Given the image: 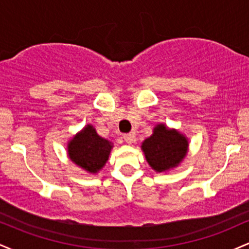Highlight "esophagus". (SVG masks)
Returning a JSON list of instances; mask_svg holds the SVG:
<instances>
[{"instance_id": "34e87169", "label": "esophagus", "mask_w": 249, "mask_h": 249, "mask_svg": "<svg viewBox=\"0 0 249 249\" xmlns=\"http://www.w3.org/2000/svg\"><path fill=\"white\" fill-rule=\"evenodd\" d=\"M123 138H124V141L127 142V144H132L134 142V134L133 133H128V134H124L123 136Z\"/></svg>"}]
</instances>
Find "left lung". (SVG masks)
<instances>
[{"label":"left lung","mask_w":249,"mask_h":249,"mask_svg":"<svg viewBox=\"0 0 249 249\" xmlns=\"http://www.w3.org/2000/svg\"><path fill=\"white\" fill-rule=\"evenodd\" d=\"M188 141L186 137L174 128L158 124L153 134L142 144L145 158L156 172H165L177 167L186 157Z\"/></svg>","instance_id":"1"}]
</instances>
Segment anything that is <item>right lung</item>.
Instances as JSON below:
<instances>
[{"label":"right lung","instance_id":"1","mask_svg":"<svg viewBox=\"0 0 249 249\" xmlns=\"http://www.w3.org/2000/svg\"><path fill=\"white\" fill-rule=\"evenodd\" d=\"M112 142L102 138L92 125H87L68 142L71 161L89 173H97L107 164Z\"/></svg>","mask_w":249,"mask_h":249}]
</instances>
